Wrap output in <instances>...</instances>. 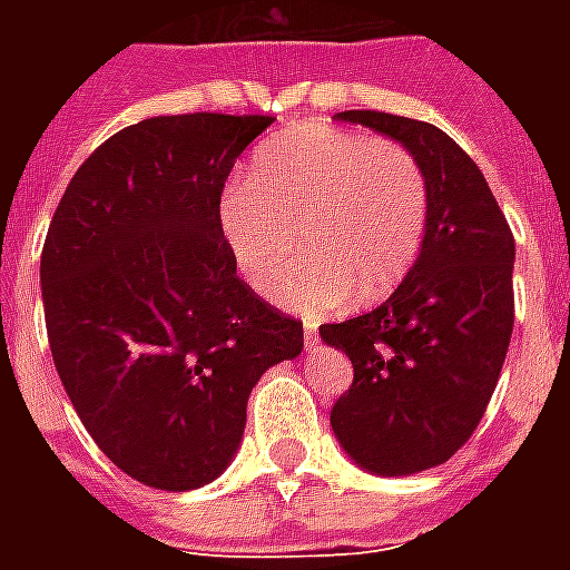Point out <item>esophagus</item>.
Instances as JSON below:
<instances>
[{
    "label": "esophagus",
    "mask_w": 570,
    "mask_h": 570,
    "mask_svg": "<svg viewBox=\"0 0 570 570\" xmlns=\"http://www.w3.org/2000/svg\"><path fill=\"white\" fill-rule=\"evenodd\" d=\"M305 351H317V326L305 323Z\"/></svg>",
    "instance_id": "obj_1"
}]
</instances>
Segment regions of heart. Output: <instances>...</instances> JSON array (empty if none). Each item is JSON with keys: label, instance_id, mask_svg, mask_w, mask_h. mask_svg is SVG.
I'll list each match as a JSON object with an SVG mask.
<instances>
[{"label": "heart", "instance_id": "heart-1", "mask_svg": "<svg viewBox=\"0 0 570 570\" xmlns=\"http://www.w3.org/2000/svg\"><path fill=\"white\" fill-rule=\"evenodd\" d=\"M219 225L256 293L272 289L305 240L308 256L277 286V302L308 314L347 298L370 305L419 259L428 179L400 142L311 121L256 149L247 186L225 191Z\"/></svg>", "mask_w": 570, "mask_h": 570}]
</instances>
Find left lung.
<instances>
[{
  "label": "left lung",
  "mask_w": 570,
  "mask_h": 570,
  "mask_svg": "<svg viewBox=\"0 0 570 570\" xmlns=\"http://www.w3.org/2000/svg\"><path fill=\"white\" fill-rule=\"evenodd\" d=\"M335 118L403 142L428 179V232L387 302L321 338L354 384L330 412L338 445L375 476L445 464L485 415L513 335L515 240L476 161L428 121L351 109Z\"/></svg>",
  "instance_id": "1"
}]
</instances>
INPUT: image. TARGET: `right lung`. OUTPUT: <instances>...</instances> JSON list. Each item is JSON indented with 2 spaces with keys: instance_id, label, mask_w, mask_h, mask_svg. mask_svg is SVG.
Segmentation results:
<instances>
[{
  "instance_id": "right-lung-1",
  "label": "right lung",
  "mask_w": 570,
  "mask_h": 570,
  "mask_svg": "<svg viewBox=\"0 0 570 570\" xmlns=\"http://www.w3.org/2000/svg\"><path fill=\"white\" fill-rule=\"evenodd\" d=\"M272 116H155L69 179L42 249L45 326L69 403L100 452L161 491L207 485L244 440L265 370L302 323L240 277L219 225L237 155Z\"/></svg>"
}]
</instances>
